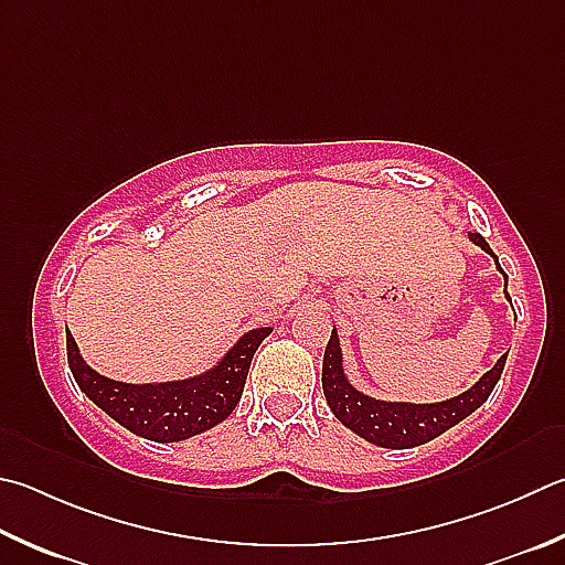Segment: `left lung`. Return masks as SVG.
<instances>
[{
  "mask_svg": "<svg viewBox=\"0 0 565 565\" xmlns=\"http://www.w3.org/2000/svg\"><path fill=\"white\" fill-rule=\"evenodd\" d=\"M469 242H475L481 252L494 256L497 271L501 269L497 254L489 249L487 239L481 234H469ZM504 296L511 301L509 291L504 289ZM507 355H501L491 371H487L479 381L471 385L465 393H459L443 403H405V399H381L373 395H365L363 390H358L345 375L343 365V351H341V338L333 328L331 341L326 345L323 353V395L326 403L331 407V413L338 417V423H343L351 433L363 437L365 443L385 447V449H409L429 443V439L447 433L449 427L459 425L461 419L469 417L477 407L487 403L491 390L499 383L501 371H504Z\"/></svg>",
  "mask_w": 565,
  "mask_h": 565,
  "instance_id": "8db88e82",
  "label": "left lung"
}]
</instances>
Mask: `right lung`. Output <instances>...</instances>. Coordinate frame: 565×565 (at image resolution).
Returning a JSON list of instances; mask_svg holds the SVG:
<instances>
[{"label": "right lung", "instance_id": "add662e5", "mask_svg": "<svg viewBox=\"0 0 565 565\" xmlns=\"http://www.w3.org/2000/svg\"><path fill=\"white\" fill-rule=\"evenodd\" d=\"M271 328H252L237 338L210 371L166 383H122L94 371L66 331V355L74 381L88 399L118 425L150 443H182L224 423L237 407L252 358Z\"/></svg>", "mask_w": 565, "mask_h": 565}]
</instances>
